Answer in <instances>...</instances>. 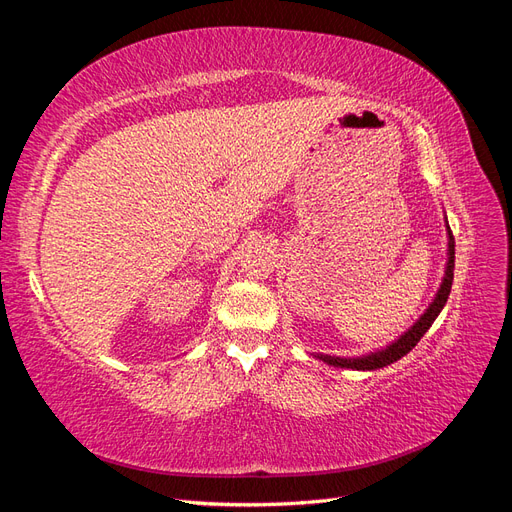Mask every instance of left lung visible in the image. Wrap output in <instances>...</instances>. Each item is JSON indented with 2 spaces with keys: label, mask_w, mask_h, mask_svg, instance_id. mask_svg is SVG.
<instances>
[{
  "label": "left lung",
  "mask_w": 512,
  "mask_h": 512,
  "mask_svg": "<svg viewBox=\"0 0 512 512\" xmlns=\"http://www.w3.org/2000/svg\"><path fill=\"white\" fill-rule=\"evenodd\" d=\"M446 237H448V250H446V267H444V277H442V284L436 292V297L431 299L429 307L421 314L412 327L401 333L395 342L386 344L380 350L374 352H367L361 356H335V354H322V352H314L316 359H320L322 363H327L331 367H342V369H354V371H374L380 367L391 365L395 361H399L401 356H406L418 342H421V337L429 331V327L440 316V312L446 305L448 294H451V286H453V269H455V239H453V232L451 226L446 222Z\"/></svg>",
  "instance_id": "obj_1"
}]
</instances>
